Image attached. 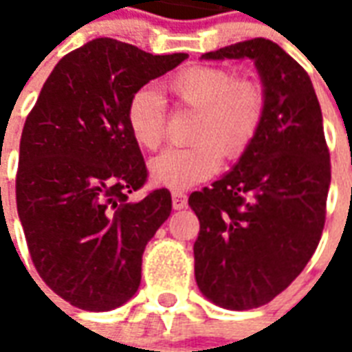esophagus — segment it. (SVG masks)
<instances>
[{
	"mask_svg": "<svg viewBox=\"0 0 352 352\" xmlns=\"http://www.w3.org/2000/svg\"><path fill=\"white\" fill-rule=\"evenodd\" d=\"M171 201H173V209H184L186 207V194L184 192H173L171 194Z\"/></svg>",
	"mask_w": 352,
	"mask_h": 352,
	"instance_id": "obj_1",
	"label": "esophagus"
}]
</instances>
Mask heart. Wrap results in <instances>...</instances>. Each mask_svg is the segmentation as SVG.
I'll list each match as a JSON object with an SVG mask.
<instances>
[{
	"label": "heart",
	"mask_w": 352,
	"mask_h": 352,
	"mask_svg": "<svg viewBox=\"0 0 352 352\" xmlns=\"http://www.w3.org/2000/svg\"><path fill=\"white\" fill-rule=\"evenodd\" d=\"M168 90L181 105L199 111L192 131L198 141L184 148H168L148 162L154 184L190 188L213 177L222 164L241 158L258 135L265 115V94L258 82L237 79L224 67L190 65L168 80ZM126 124L141 148L154 151L166 138V103L154 87L131 94Z\"/></svg>",
	"instance_id": "1"
}]
</instances>
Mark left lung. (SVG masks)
I'll use <instances>...</instances> for the list:
<instances>
[{"label": "left lung", "mask_w": 352, "mask_h": 352, "mask_svg": "<svg viewBox=\"0 0 352 352\" xmlns=\"http://www.w3.org/2000/svg\"><path fill=\"white\" fill-rule=\"evenodd\" d=\"M201 58H249L264 87L254 143L188 198L199 221L194 272L201 294L224 309H254L302 273L322 236L330 186L322 113L309 75L277 43L256 37Z\"/></svg>", "instance_id": "obj_1"}]
</instances>
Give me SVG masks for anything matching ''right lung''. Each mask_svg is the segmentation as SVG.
I'll return each mask as SVG.
<instances>
[{"label":"right lung","mask_w":352,"mask_h":352,"mask_svg":"<svg viewBox=\"0 0 352 352\" xmlns=\"http://www.w3.org/2000/svg\"><path fill=\"white\" fill-rule=\"evenodd\" d=\"M188 54L154 56L100 37L65 54L43 85L20 139L16 209L41 279L85 311H111L138 292L146 243L171 213L146 181L126 124L131 94Z\"/></svg>","instance_id":"add662e5"}]
</instances>
